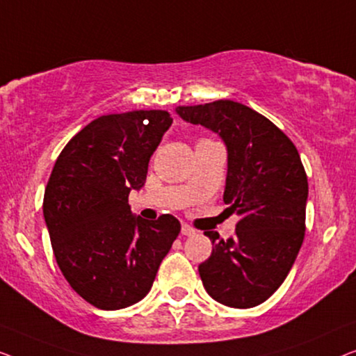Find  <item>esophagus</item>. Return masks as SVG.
Segmentation results:
<instances>
[{
  "mask_svg": "<svg viewBox=\"0 0 356 356\" xmlns=\"http://www.w3.org/2000/svg\"><path fill=\"white\" fill-rule=\"evenodd\" d=\"M195 234V229L192 226H188V224H182V235H193Z\"/></svg>",
  "mask_w": 356,
  "mask_h": 356,
  "instance_id": "34e87169",
  "label": "esophagus"
}]
</instances>
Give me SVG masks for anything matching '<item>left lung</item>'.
<instances>
[{
    "mask_svg": "<svg viewBox=\"0 0 356 356\" xmlns=\"http://www.w3.org/2000/svg\"><path fill=\"white\" fill-rule=\"evenodd\" d=\"M184 121L211 129L227 147L224 203L240 216L224 240L204 232L213 252L198 266L207 292L232 308L266 302L287 277L305 238L308 179L287 135L230 99L179 106Z\"/></svg>",
    "mask_w": 356,
    "mask_h": 356,
    "instance_id": "obj_1",
    "label": "left lung"
}]
</instances>
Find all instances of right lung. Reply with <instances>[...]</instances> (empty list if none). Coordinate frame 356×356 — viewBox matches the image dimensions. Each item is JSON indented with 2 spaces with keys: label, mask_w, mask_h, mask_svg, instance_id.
Returning <instances> with one entry per match:
<instances>
[{
  "label": "right lung",
  "mask_w": 356,
  "mask_h": 356,
  "mask_svg": "<svg viewBox=\"0 0 356 356\" xmlns=\"http://www.w3.org/2000/svg\"><path fill=\"white\" fill-rule=\"evenodd\" d=\"M171 124L161 109L95 119L69 140L48 179L43 216L54 258L71 287L99 309L140 302L180 232L171 214L145 221L129 204Z\"/></svg>",
  "instance_id": "add662e5"
}]
</instances>
